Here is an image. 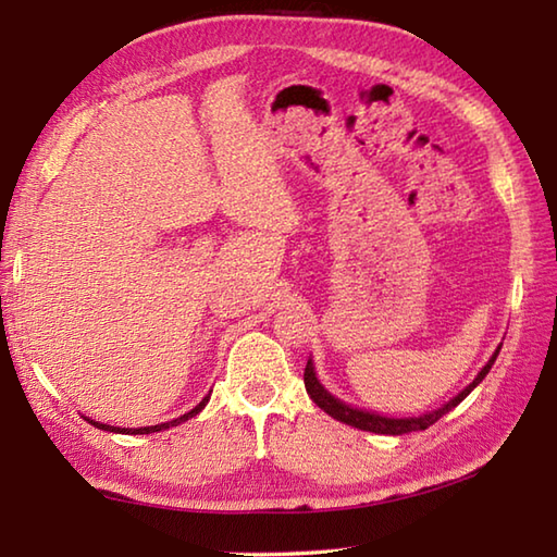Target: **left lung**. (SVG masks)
I'll list each match as a JSON object with an SVG mask.
<instances>
[{
    "mask_svg": "<svg viewBox=\"0 0 557 557\" xmlns=\"http://www.w3.org/2000/svg\"><path fill=\"white\" fill-rule=\"evenodd\" d=\"M503 347V345H500ZM500 347L493 351V357L488 359V363L483 366V369L479 371V375L474 377V383H469L465 389L457 397H453L447 401V405L437 407L435 411H429V413H421V417H409V419H389V417H381V413H373V411H363V409H354L349 405H345V401H339L337 397H333L327 393V389L321 385V381L315 377V371H313V361L309 359V363H306V371H304V385H306V393L311 395V399L315 401L318 407H321L325 413H330V417L347 423V425H354V429H361V431H371V433H381V435H405V433H413V431H425L429 425H433L437 419H443L447 411H453L461 399H465L471 389H474L483 377H486V373L491 371V366L495 363V357H498Z\"/></svg>",
    "mask_w": 557,
    "mask_h": 557,
    "instance_id": "1",
    "label": "left lung"
}]
</instances>
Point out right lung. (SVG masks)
<instances>
[{
  "mask_svg": "<svg viewBox=\"0 0 557 557\" xmlns=\"http://www.w3.org/2000/svg\"><path fill=\"white\" fill-rule=\"evenodd\" d=\"M208 399H210V395H206L203 399H200L198 405H196L191 411H186V413H184V417L174 419V421H168V423H158V425H140V429H120V425H108V423H100V421H92V419H88V423H90V425H96V429L110 431V433H124V435H144V433H158V431L172 429V425H180L182 421H188V419H191V417H196L198 411H203V407L208 405Z\"/></svg>",
  "mask_w": 557,
  "mask_h": 557,
  "instance_id": "right-lung-1",
  "label": "right lung"
}]
</instances>
